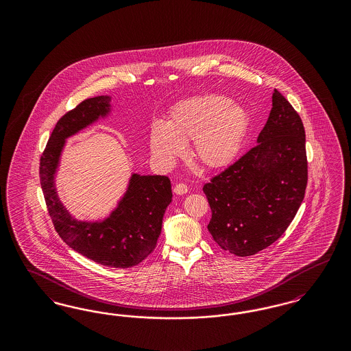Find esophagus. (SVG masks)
Wrapping results in <instances>:
<instances>
[{"label":"esophagus","instance_id":"1","mask_svg":"<svg viewBox=\"0 0 351 351\" xmlns=\"http://www.w3.org/2000/svg\"><path fill=\"white\" fill-rule=\"evenodd\" d=\"M173 192H175L176 195H185V193L188 192V186H186L185 184H176V185L173 186Z\"/></svg>","mask_w":351,"mask_h":351}]
</instances>
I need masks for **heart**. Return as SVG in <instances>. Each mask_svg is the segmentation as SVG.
<instances>
[{
    "label": "heart",
    "instance_id": "1",
    "mask_svg": "<svg viewBox=\"0 0 351 351\" xmlns=\"http://www.w3.org/2000/svg\"><path fill=\"white\" fill-rule=\"evenodd\" d=\"M250 128L245 106L221 95H202L176 102L167 123L151 125L152 156L163 167H172L192 142L193 159L208 169L230 166L242 149Z\"/></svg>",
    "mask_w": 351,
    "mask_h": 351
}]
</instances>
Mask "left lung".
I'll list each match as a JSON object with an SVG mask.
<instances>
[{
    "label": "left lung",
    "mask_w": 351,
    "mask_h": 351,
    "mask_svg": "<svg viewBox=\"0 0 351 351\" xmlns=\"http://www.w3.org/2000/svg\"><path fill=\"white\" fill-rule=\"evenodd\" d=\"M308 182L305 130L292 105L276 89L256 146L204 185L218 246L250 256L287 230L304 200Z\"/></svg>",
    "instance_id": "8db88e82"
}]
</instances>
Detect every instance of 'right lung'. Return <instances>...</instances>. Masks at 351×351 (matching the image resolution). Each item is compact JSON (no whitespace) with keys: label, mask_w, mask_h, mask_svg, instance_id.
<instances>
[{"label":"right lung","mask_w":351,"mask_h":351,"mask_svg":"<svg viewBox=\"0 0 351 351\" xmlns=\"http://www.w3.org/2000/svg\"><path fill=\"white\" fill-rule=\"evenodd\" d=\"M112 96L83 101L60 118L40 158V185L55 230L71 249L106 267L129 268L156 246L163 216L172 201L171 182L162 175L133 172L125 193L106 217H73L56 189V175L68 138L112 117Z\"/></svg>","instance_id":"right-lung-1"}]
</instances>
